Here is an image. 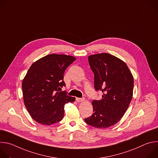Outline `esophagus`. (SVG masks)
<instances>
[{
	"label": "esophagus",
	"instance_id": "obj_1",
	"mask_svg": "<svg viewBox=\"0 0 158 158\" xmlns=\"http://www.w3.org/2000/svg\"><path fill=\"white\" fill-rule=\"evenodd\" d=\"M84 101V98H76V101L77 102H83Z\"/></svg>",
	"mask_w": 158,
	"mask_h": 158
}]
</instances>
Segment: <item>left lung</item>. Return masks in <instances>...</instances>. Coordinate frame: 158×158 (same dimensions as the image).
I'll return each instance as SVG.
<instances>
[{
	"instance_id": "8db88e82",
	"label": "left lung",
	"mask_w": 158,
	"mask_h": 158,
	"mask_svg": "<svg viewBox=\"0 0 158 158\" xmlns=\"http://www.w3.org/2000/svg\"><path fill=\"white\" fill-rule=\"evenodd\" d=\"M94 74V87L103 93L102 99L92 102L93 114L84 119L96 128H107L118 123L125 114L133 95L134 78L126 64L108 53L88 57Z\"/></svg>"
}]
</instances>
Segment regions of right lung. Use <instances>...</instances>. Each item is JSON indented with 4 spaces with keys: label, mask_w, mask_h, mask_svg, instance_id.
<instances>
[{
    "label": "right lung",
    "mask_w": 158,
    "mask_h": 158,
    "mask_svg": "<svg viewBox=\"0 0 158 158\" xmlns=\"http://www.w3.org/2000/svg\"><path fill=\"white\" fill-rule=\"evenodd\" d=\"M76 58L51 54L34 62L22 83L24 102L32 118L39 124L51 125L64 116V105L76 98L60 91L65 86V70Z\"/></svg>",
    "instance_id": "add662e5"
}]
</instances>
